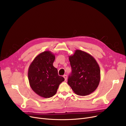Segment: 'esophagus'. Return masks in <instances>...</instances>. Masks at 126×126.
Here are the masks:
<instances>
[{
	"instance_id": "34e87169",
	"label": "esophagus",
	"mask_w": 126,
	"mask_h": 126,
	"mask_svg": "<svg viewBox=\"0 0 126 126\" xmlns=\"http://www.w3.org/2000/svg\"><path fill=\"white\" fill-rule=\"evenodd\" d=\"M63 77L65 79V81H66L67 80V76L66 75H64L63 76Z\"/></svg>"
}]
</instances>
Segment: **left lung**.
<instances>
[{
    "label": "left lung",
    "mask_w": 126,
    "mask_h": 126,
    "mask_svg": "<svg viewBox=\"0 0 126 126\" xmlns=\"http://www.w3.org/2000/svg\"><path fill=\"white\" fill-rule=\"evenodd\" d=\"M72 71L68 84L76 94L87 95L95 90L101 79L100 68L95 59L88 53L76 50L69 56Z\"/></svg>",
    "instance_id": "left-lung-1"
}]
</instances>
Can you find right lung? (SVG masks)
I'll list each match as a JSON object with an SVG mask.
<instances>
[{"label":"right lung","instance_id":"add662e5","mask_svg":"<svg viewBox=\"0 0 126 126\" xmlns=\"http://www.w3.org/2000/svg\"><path fill=\"white\" fill-rule=\"evenodd\" d=\"M55 56L50 51L39 54L30 64L28 70L30 85L36 94L44 98L54 96L59 85L64 81L53 66Z\"/></svg>","mask_w":126,"mask_h":126}]
</instances>
